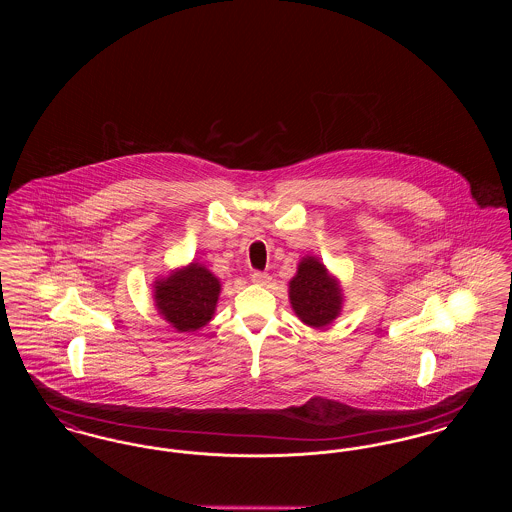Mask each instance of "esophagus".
Segmentation results:
<instances>
[{"label": "esophagus", "mask_w": 512, "mask_h": 512, "mask_svg": "<svg viewBox=\"0 0 512 512\" xmlns=\"http://www.w3.org/2000/svg\"><path fill=\"white\" fill-rule=\"evenodd\" d=\"M251 280L255 282V284H259V286H267L268 282L272 280L270 276H268L267 272H261V270H255L253 274H251Z\"/></svg>", "instance_id": "esophagus-1"}]
</instances>
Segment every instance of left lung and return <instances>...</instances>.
I'll return each mask as SVG.
<instances>
[{"label":"left lung","instance_id":"8db88e82","mask_svg":"<svg viewBox=\"0 0 512 512\" xmlns=\"http://www.w3.org/2000/svg\"><path fill=\"white\" fill-rule=\"evenodd\" d=\"M290 303L295 315L307 326L324 328L340 317L343 293L334 278L317 257H303L297 274L290 280Z\"/></svg>","mask_w":512,"mask_h":512}]
</instances>
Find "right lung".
<instances>
[{"mask_svg":"<svg viewBox=\"0 0 512 512\" xmlns=\"http://www.w3.org/2000/svg\"><path fill=\"white\" fill-rule=\"evenodd\" d=\"M153 288L159 315L178 332H195L215 315L219 278L199 263L172 270L167 278L155 280Z\"/></svg>","mask_w":512,"mask_h":512,"instance_id":"right-lung-1","label":"right lung"}]
</instances>
